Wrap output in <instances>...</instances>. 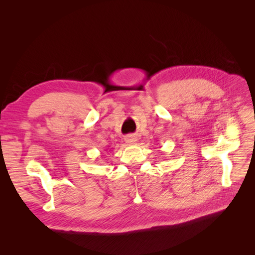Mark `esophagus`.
<instances>
[{
  "label": "esophagus",
  "mask_w": 255,
  "mask_h": 255,
  "mask_svg": "<svg viewBox=\"0 0 255 255\" xmlns=\"http://www.w3.org/2000/svg\"><path fill=\"white\" fill-rule=\"evenodd\" d=\"M125 140H126V142H127L128 144H134V143L137 141V137L134 136V135H128V136L125 138Z\"/></svg>",
  "instance_id": "34e87169"
}]
</instances>
